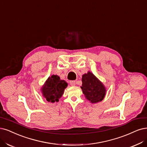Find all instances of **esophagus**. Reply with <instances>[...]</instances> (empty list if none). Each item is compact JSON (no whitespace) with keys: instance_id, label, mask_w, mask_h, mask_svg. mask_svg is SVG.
I'll list each match as a JSON object with an SVG mask.
<instances>
[{"instance_id":"34e87169","label":"esophagus","mask_w":147,"mask_h":147,"mask_svg":"<svg viewBox=\"0 0 147 147\" xmlns=\"http://www.w3.org/2000/svg\"><path fill=\"white\" fill-rule=\"evenodd\" d=\"M69 84L71 86H74L76 85V81L75 80H70Z\"/></svg>"}]
</instances>
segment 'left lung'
<instances>
[{
    "instance_id": "8db88e82",
    "label": "left lung",
    "mask_w": 147,
    "mask_h": 147,
    "mask_svg": "<svg viewBox=\"0 0 147 147\" xmlns=\"http://www.w3.org/2000/svg\"><path fill=\"white\" fill-rule=\"evenodd\" d=\"M82 81L81 88L86 99L93 104L103 100L105 96V88L93 73L88 71L84 74Z\"/></svg>"
}]
</instances>
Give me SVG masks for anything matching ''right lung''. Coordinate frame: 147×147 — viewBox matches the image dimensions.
Masks as SVG:
<instances>
[{"instance_id":"add662e5","label":"right lung","mask_w":147,"mask_h":147,"mask_svg":"<svg viewBox=\"0 0 147 147\" xmlns=\"http://www.w3.org/2000/svg\"><path fill=\"white\" fill-rule=\"evenodd\" d=\"M67 86L68 84L65 80H61L58 76L52 75L48 78L42 88L43 96L48 102H58Z\"/></svg>"}]
</instances>
